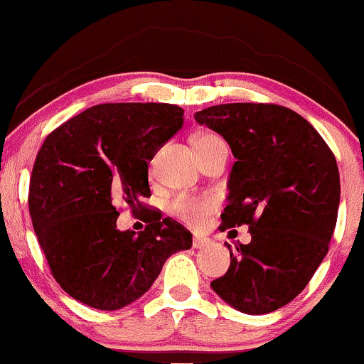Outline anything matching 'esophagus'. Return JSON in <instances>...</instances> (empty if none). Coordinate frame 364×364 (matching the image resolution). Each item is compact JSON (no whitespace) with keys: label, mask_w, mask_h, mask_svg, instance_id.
Returning <instances> with one entry per match:
<instances>
[{"label":"esophagus","mask_w":364,"mask_h":364,"mask_svg":"<svg viewBox=\"0 0 364 364\" xmlns=\"http://www.w3.org/2000/svg\"><path fill=\"white\" fill-rule=\"evenodd\" d=\"M210 244V239H207V237H200V235H196V237H193V240H192V245L196 249H204V247H207V245Z\"/></svg>","instance_id":"obj_1"}]
</instances>
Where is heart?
Here are the masks:
<instances>
[{
    "label": "heart",
    "instance_id": "1",
    "mask_svg": "<svg viewBox=\"0 0 364 364\" xmlns=\"http://www.w3.org/2000/svg\"><path fill=\"white\" fill-rule=\"evenodd\" d=\"M220 140L217 135L212 134H204L197 136L196 145L209 144V141ZM217 200L212 196H202V197H192V196H178L172 200L171 210L177 217H181L183 223L191 225H202L205 223V219L209 217L212 212L215 210Z\"/></svg>",
    "mask_w": 364,
    "mask_h": 364
}]
</instances>
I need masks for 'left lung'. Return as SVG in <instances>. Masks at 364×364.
Instances as JSON below:
<instances>
[{
    "mask_svg": "<svg viewBox=\"0 0 364 364\" xmlns=\"http://www.w3.org/2000/svg\"><path fill=\"white\" fill-rule=\"evenodd\" d=\"M228 141L235 162L220 229L249 225L210 287L245 314L291 303L326 257L336 228V159L313 125L274 103H224L196 113Z\"/></svg>",
    "mask_w": 364,
    "mask_h": 364,
    "instance_id": "left-lung-1",
    "label": "left lung"
}]
</instances>
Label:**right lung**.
<instances>
[{
  "label": "right lung",
  "instance_id": "add662e5",
  "mask_svg": "<svg viewBox=\"0 0 364 364\" xmlns=\"http://www.w3.org/2000/svg\"><path fill=\"white\" fill-rule=\"evenodd\" d=\"M183 124L171 103H102L46 136L30 178V215L51 274L73 299L102 311L134 303L173 252L192 247L177 220L149 210V162ZM117 203L146 229H116Z\"/></svg>",
  "mask_w": 364,
  "mask_h": 364
}]
</instances>
